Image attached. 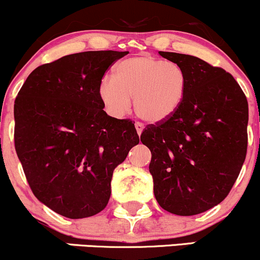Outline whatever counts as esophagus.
<instances>
[{"instance_id": "esophagus-1", "label": "esophagus", "mask_w": 260, "mask_h": 260, "mask_svg": "<svg viewBox=\"0 0 260 260\" xmlns=\"http://www.w3.org/2000/svg\"><path fill=\"white\" fill-rule=\"evenodd\" d=\"M135 127H136V131H138L139 136H140V135H141V133H142V130H144V125H142L141 122H136V124H135Z\"/></svg>"}]
</instances>
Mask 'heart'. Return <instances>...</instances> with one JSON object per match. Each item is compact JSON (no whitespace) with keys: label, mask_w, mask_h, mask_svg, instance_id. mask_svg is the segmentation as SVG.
<instances>
[{"label":"heart","mask_w":260,"mask_h":260,"mask_svg":"<svg viewBox=\"0 0 260 260\" xmlns=\"http://www.w3.org/2000/svg\"><path fill=\"white\" fill-rule=\"evenodd\" d=\"M188 90V77L178 64L150 55L126 58L118 63L113 78H104L99 98L113 116L134 110L144 121L157 124L175 115Z\"/></svg>","instance_id":"1"}]
</instances>
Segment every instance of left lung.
<instances>
[{"mask_svg": "<svg viewBox=\"0 0 260 260\" xmlns=\"http://www.w3.org/2000/svg\"><path fill=\"white\" fill-rule=\"evenodd\" d=\"M158 53L186 72L188 90L177 113L147 125L140 139L151 151L158 205L193 216L222 202L238 178L247 155L248 102L224 69L193 55Z\"/></svg>", "mask_w": 260, "mask_h": 260, "instance_id": "8db88e82", "label": "left lung"}]
</instances>
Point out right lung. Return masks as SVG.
<instances>
[{
  "instance_id": "right-lung-1",
  "label": "right lung",
  "mask_w": 260,
  "mask_h": 260,
  "mask_svg": "<svg viewBox=\"0 0 260 260\" xmlns=\"http://www.w3.org/2000/svg\"><path fill=\"white\" fill-rule=\"evenodd\" d=\"M129 52L75 53L42 64L15 100V147L33 194L67 218L107 207L115 167L139 144L130 119L103 109L99 85Z\"/></svg>"
}]
</instances>
